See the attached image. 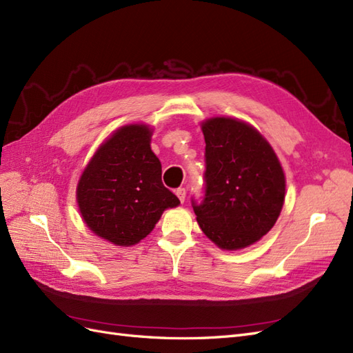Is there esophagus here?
Wrapping results in <instances>:
<instances>
[{"instance_id":"34e87169","label":"esophagus","mask_w":353,"mask_h":353,"mask_svg":"<svg viewBox=\"0 0 353 353\" xmlns=\"http://www.w3.org/2000/svg\"><path fill=\"white\" fill-rule=\"evenodd\" d=\"M175 194L178 196V199H179V201H181V203H184L187 191H185V188H178V190L175 191Z\"/></svg>"}]
</instances>
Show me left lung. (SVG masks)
I'll return each mask as SVG.
<instances>
[{"mask_svg":"<svg viewBox=\"0 0 353 353\" xmlns=\"http://www.w3.org/2000/svg\"><path fill=\"white\" fill-rule=\"evenodd\" d=\"M206 141L205 196L191 200L206 237L225 250L261 240L280 216L285 176L265 138L249 123L210 117L201 123Z\"/></svg>","mask_w":353,"mask_h":353,"instance_id":"1","label":"left lung"}]
</instances>
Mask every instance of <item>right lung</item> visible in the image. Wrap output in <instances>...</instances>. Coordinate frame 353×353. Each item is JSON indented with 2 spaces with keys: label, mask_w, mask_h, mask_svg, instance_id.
Here are the masks:
<instances>
[{
  "label": "right lung",
  "mask_w": 353,
  "mask_h": 353,
  "mask_svg": "<svg viewBox=\"0 0 353 353\" xmlns=\"http://www.w3.org/2000/svg\"><path fill=\"white\" fill-rule=\"evenodd\" d=\"M147 125H125L105 140L82 172L77 200L87 227L116 245L140 243L178 197L162 183V165Z\"/></svg>",
  "instance_id": "right-lung-1"
}]
</instances>
